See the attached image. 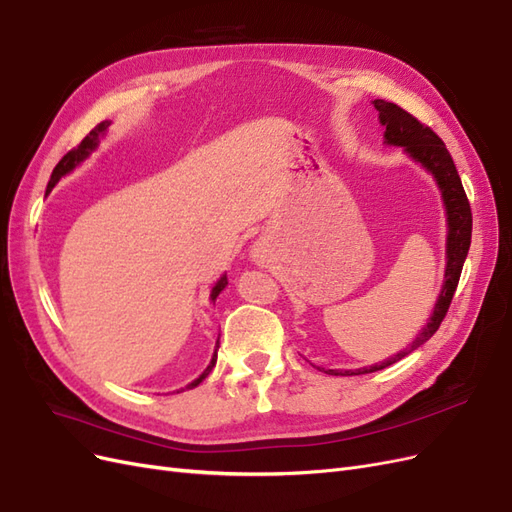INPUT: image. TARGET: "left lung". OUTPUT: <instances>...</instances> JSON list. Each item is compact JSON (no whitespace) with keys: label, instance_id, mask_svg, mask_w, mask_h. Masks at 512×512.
<instances>
[{"label":"left lung","instance_id":"1","mask_svg":"<svg viewBox=\"0 0 512 512\" xmlns=\"http://www.w3.org/2000/svg\"><path fill=\"white\" fill-rule=\"evenodd\" d=\"M374 106L380 115V123L386 128L384 143L395 145V147H404V151L414 162H418L425 170H429L442 192L446 222H448L444 284L438 294V301H436V307H433V314L427 322V327H423V331L416 335V339L406 350H399L397 354L389 356L386 361L369 365V367H361V369H327L324 374H329V376L371 374V371H378V369H384V367L401 361L406 354H410L418 346H423L427 339L438 331V327L448 312V307H451L453 294L457 290L459 275L463 269V262H466V256L470 250V239H472V211H470L468 196H466V190H463L455 162L451 158V153H448L446 145L442 143V138L431 128H427L425 123H421L416 117H412L408 111H404V108L393 104V102L374 100Z\"/></svg>","mask_w":512,"mask_h":512}]
</instances>
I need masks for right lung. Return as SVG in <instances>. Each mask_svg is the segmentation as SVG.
<instances>
[{"label": "right lung", "instance_id": "1", "mask_svg": "<svg viewBox=\"0 0 512 512\" xmlns=\"http://www.w3.org/2000/svg\"><path fill=\"white\" fill-rule=\"evenodd\" d=\"M108 126H111V121H102V123H98V126L83 138L79 147H74L72 151H68V153H66L64 158L59 160V164L53 168V175H51L49 185H46V194H49V192L55 188V183H57L61 177L68 175L70 170H74L76 166H79V164L89 156V153L98 147V143H100V136H104V134H106ZM226 284H228L226 275H222L220 280H218V284H215V286H213V290H211V301H213V303H215V299H218V294L226 288ZM218 348H220V339H218V344H215V352H213V356H211V363L207 365V369H205L203 374H200L194 382H190L188 386H185V389H194V386H198L200 382H203V380L211 374V369L215 367V361H218Z\"/></svg>", "mask_w": 512, "mask_h": 512}]
</instances>
